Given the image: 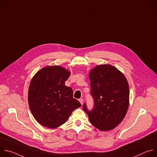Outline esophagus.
Wrapping results in <instances>:
<instances>
[{"mask_svg": "<svg viewBox=\"0 0 157 157\" xmlns=\"http://www.w3.org/2000/svg\"><path fill=\"white\" fill-rule=\"evenodd\" d=\"M79 101L80 102V103L81 104V105H82V104H83V99H79Z\"/></svg>", "mask_w": 157, "mask_h": 157, "instance_id": "34e87169", "label": "esophagus"}]
</instances>
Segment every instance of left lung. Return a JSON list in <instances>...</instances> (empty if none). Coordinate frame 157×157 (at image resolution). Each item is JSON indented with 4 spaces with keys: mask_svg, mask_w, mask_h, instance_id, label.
I'll list each match as a JSON object with an SVG mask.
<instances>
[{
    "mask_svg": "<svg viewBox=\"0 0 157 157\" xmlns=\"http://www.w3.org/2000/svg\"><path fill=\"white\" fill-rule=\"evenodd\" d=\"M93 109L84 103L82 108L90 122L102 131L116 127L124 119L128 107L129 87L124 75L114 66L101 64L89 73Z\"/></svg>",
    "mask_w": 157,
    "mask_h": 157,
    "instance_id": "left-lung-1",
    "label": "left lung"
}]
</instances>
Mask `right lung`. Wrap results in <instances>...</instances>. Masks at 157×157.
<instances>
[{
    "mask_svg": "<svg viewBox=\"0 0 157 157\" xmlns=\"http://www.w3.org/2000/svg\"><path fill=\"white\" fill-rule=\"evenodd\" d=\"M70 73L58 66L43 68L32 78L29 90V104L36 121L50 128L63 124L72 112L81 106L73 98L71 87L65 86Z\"/></svg>",
    "mask_w": 157,
    "mask_h": 157,
    "instance_id": "1",
    "label": "right lung"
}]
</instances>
